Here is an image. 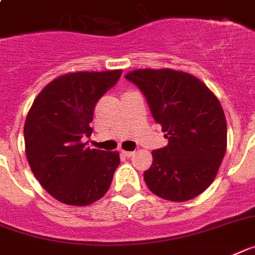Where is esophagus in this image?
Listing matches in <instances>:
<instances>
[{
  "mask_svg": "<svg viewBox=\"0 0 255 255\" xmlns=\"http://www.w3.org/2000/svg\"><path fill=\"white\" fill-rule=\"evenodd\" d=\"M121 153H123L124 156H126V157H131L132 155H134V151H121Z\"/></svg>",
  "mask_w": 255,
  "mask_h": 255,
  "instance_id": "34e87169",
  "label": "esophagus"
}]
</instances>
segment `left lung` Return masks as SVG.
I'll return each mask as SVG.
<instances>
[{
	"instance_id": "8db88e82",
	"label": "left lung",
	"mask_w": 255,
	"mask_h": 255,
	"mask_svg": "<svg viewBox=\"0 0 255 255\" xmlns=\"http://www.w3.org/2000/svg\"><path fill=\"white\" fill-rule=\"evenodd\" d=\"M125 78L144 95L168 144L152 151L143 177L153 194L173 202L195 198L212 184L227 150V121L218 98L188 73L134 70Z\"/></svg>"
}]
</instances>
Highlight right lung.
Segmentation results:
<instances>
[{
    "instance_id": "obj_1",
    "label": "right lung",
    "mask_w": 255,
    "mask_h": 255,
    "mask_svg": "<svg viewBox=\"0 0 255 255\" xmlns=\"http://www.w3.org/2000/svg\"><path fill=\"white\" fill-rule=\"evenodd\" d=\"M121 74L109 70L62 75L41 90L27 115L29 167L41 186L65 205H91L111 186L120 153L91 150L83 138L92 134L95 105Z\"/></svg>"
}]
</instances>
